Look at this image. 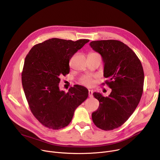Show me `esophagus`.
Wrapping results in <instances>:
<instances>
[{"mask_svg": "<svg viewBox=\"0 0 160 160\" xmlns=\"http://www.w3.org/2000/svg\"><path fill=\"white\" fill-rule=\"evenodd\" d=\"M88 92H89V97L90 98H92L93 97V91L92 90H89L88 91Z\"/></svg>", "mask_w": 160, "mask_h": 160, "instance_id": "obj_1", "label": "esophagus"}]
</instances>
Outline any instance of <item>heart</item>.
<instances>
[{"label":"heart","instance_id":"b5f03b06","mask_svg":"<svg viewBox=\"0 0 160 160\" xmlns=\"http://www.w3.org/2000/svg\"><path fill=\"white\" fill-rule=\"evenodd\" d=\"M93 54H97V53L95 52H91L89 55H93ZM82 83L84 85H86V86H90L92 85V80L91 78H83L82 80Z\"/></svg>","mask_w":160,"mask_h":160}]
</instances>
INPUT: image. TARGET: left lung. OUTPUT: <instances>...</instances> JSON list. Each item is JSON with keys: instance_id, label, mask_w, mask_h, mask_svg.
I'll use <instances>...</instances> for the list:
<instances>
[{"instance_id": "obj_1", "label": "left lung", "mask_w": 160, "mask_h": 160, "mask_svg": "<svg viewBox=\"0 0 160 160\" xmlns=\"http://www.w3.org/2000/svg\"><path fill=\"white\" fill-rule=\"evenodd\" d=\"M89 45L101 55L103 76L109 78L105 83L112 89L107 97L93 93L100 105L92 113V119L98 128L113 130L129 119L140 101L144 83L143 67L135 52L119 40L92 41Z\"/></svg>"}]
</instances>
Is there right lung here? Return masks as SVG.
Segmentation results:
<instances>
[{
  "label": "right lung",
  "instance_id": "add662e5",
  "mask_svg": "<svg viewBox=\"0 0 160 160\" xmlns=\"http://www.w3.org/2000/svg\"><path fill=\"white\" fill-rule=\"evenodd\" d=\"M89 41L53 38L35 45L24 60L22 83L29 109L49 129L58 130L71 122L74 111L88 97V90L75 85L59 89L60 76L69 72V60Z\"/></svg>",
  "mask_w": 160,
  "mask_h": 160
}]
</instances>
